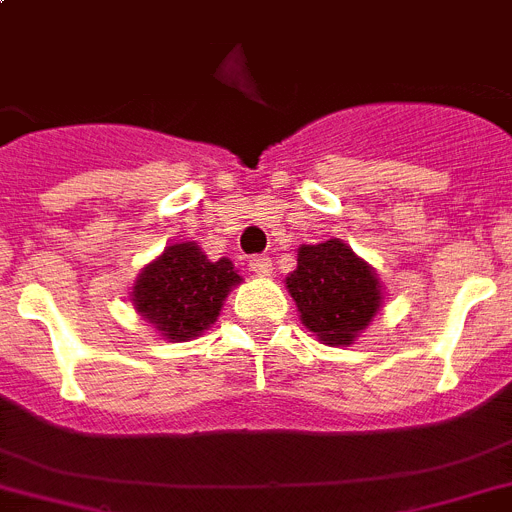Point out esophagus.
<instances>
[{"label": "esophagus", "mask_w": 512, "mask_h": 512, "mask_svg": "<svg viewBox=\"0 0 512 512\" xmlns=\"http://www.w3.org/2000/svg\"><path fill=\"white\" fill-rule=\"evenodd\" d=\"M250 268L255 270L257 275H270L273 273V260L268 255H255L250 257Z\"/></svg>", "instance_id": "esophagus-1"}]
</instances>
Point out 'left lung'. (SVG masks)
I'll use <instances>...</instances> for the list:
<instances>
[{
  "mask_svg": "<svg viewBox=\"0 0 512 512\" xmlns=\"http://www.w3.org/2000/svg\"><path fill=\"white\" fill-rule=\"evenodd\" d=\"M286 288L304 327L324 345H350L384 299L376 270L340 239L301 244L299 265L286 278Z\"/></svg>",
  "mask_w": 512,
  "mask_h": 512,
  "instance_id": "obj_1",
  "label": "left lung"
}]
</instances>
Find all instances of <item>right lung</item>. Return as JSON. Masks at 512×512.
Segmentation results:
<instances>
[{
	"mask_svg": "<svg viewBox=\"0 0 512 512\" xmlns=\"http://www.w3.org/2000/svg\"><path fill=\"white\" fill-rule=\"evenodd\" d=\"M242 278L231 260L211 262L195 242L170 244L133 283V309L162 332L164 340L188 342L219 317L224 299Z\"/></svg>",
	"mask_w": 512,
	"mask_h": 512,
	"instance_id": "right-lung-1",
	"label": "right lung"
}]
</instances>
